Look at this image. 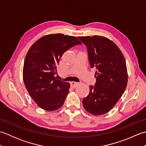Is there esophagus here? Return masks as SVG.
<instances>
[{"label":"esophagus","mask_w":146,"mask_h":146,"mask_svg":"<svg viewBox=\"0 0 146 146\" xmlns=\"http://www.w3.org/2000/svg\"><path fill=\"white\" fill-rule=\"evenodd\" d=\"M79 85V83H77L75 82H71L70 83V85H71V87L73 88H76L77 86Z\"/></svg>","instance_id":"obj_1"}]
</instances>
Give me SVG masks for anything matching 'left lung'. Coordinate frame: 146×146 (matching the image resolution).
Instances as JSON below:
<instances>
[{
  "mask_svg": "<svg viewBox=\"0 0 146 146\" xmlns=\"http://www.w3.org/2000/svg\"><path fill=\"white\" fill-rule=\"evenodd\" d=\"M86 46L92 68L97 71L94 86L83 99L85 109L94 115L108 112L122 97L127 85L126 62L119 48L107 38L101 36H80Z\"/></svg>",
  "mask_w": 146,
  "mask_h": 146,
  "instance_id": "left-lung-1",
  "label": "left lung"
}]
</instances>
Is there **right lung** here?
<instances>
[{"label":"right lung","instance_id":"right-lung-1","mask_svg":"<svg viewBox=\"0 0 146 146\" xmlns=\"http://www.w3.org/2000/svg\"><path fill=\"white\" fill-rule=\"evenodd\" d=\"M81 44L75 36L58 33L42 36L31 46L24 60L23 80L42 109L54 111L63 105L70 84L54 76L56 66L65 51Z\"/></svg>","mask_w":146,"mask_h":146}]
</instances>
